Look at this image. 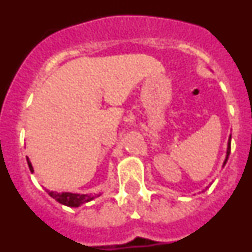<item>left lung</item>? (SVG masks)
Listing matches in <instances>:
<instances>
[{"instance_id":"1","label":"left lung","mask_w":252,"mask_h":252,"mask_svg":"<svg viewBox=\"0 0 252 252\" xmlns=\"http://www.w3.org/2000/svg\"><path fill=\"white\" fill-rule=\"evenodd\" d=\"M230 153H231V135H230V139H228V142H227V153H226V159L223 161V166L226 165L227 160H228V157H230Z\"/></svg>"}]
</instances>
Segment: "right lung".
Returning a JSON list of instances; mask_svg holds the SVG:
<instances>
[{
    "label": "right lung",
    "instance_id": "1",
    "mask_svg": "<svg viewBox=\"0 0 252 252\" xmlns=\"http://www.w3.org/2000/svg\"><path fill=\"white\" fill-rule=\"evenodd\" d=\"M28 160V165L30 171L32 173L34 171V168L31 165L30 160L29 158H26ZM49 193L51 198H54L55 201L59 202L60 204H64V206L68 207H79L82 204L87 203V202L93 201L95 197H98V195H92V194H78V193H69V192H63V193H58V192H53V190H46Z\"/></svg>",
    "mask_w": 252,
    "mask_h": 252
}]
</instances>
